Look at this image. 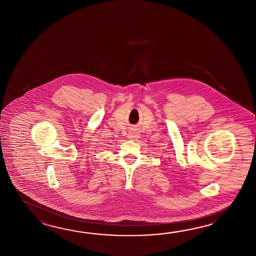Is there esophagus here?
Returning <instances> with one entry per match:
<instances>
[{"label": "esophagus", "instance_id": "1", "mask_svg": "<svg viewBox=\"0 0 256 256\" xmlns=\"http://www.w3.org/2000/svg\"><path fill=\"white\" fill-rule=\"evenodd\" d=\"M140 138V134L136 130H131L128 133V138H130L132 140H136Z\"/></svg>", "mask_w": 256, "mask_h": 256}]
</instances>
